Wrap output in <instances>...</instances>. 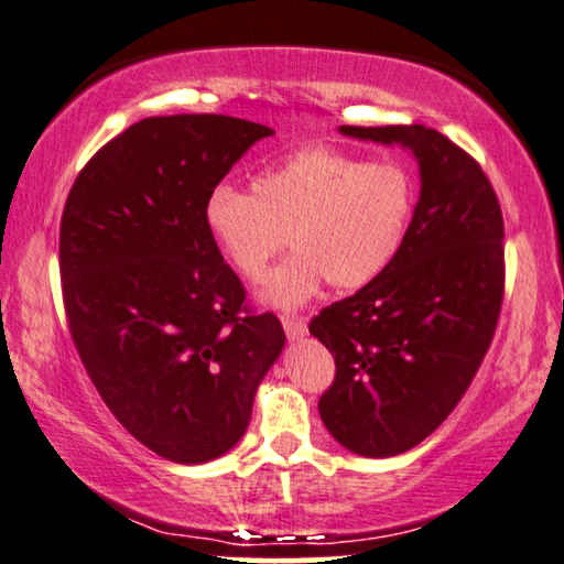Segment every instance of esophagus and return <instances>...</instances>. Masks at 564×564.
I'll return each mask as SVG.
<instances>
[{
    "instance_id": "34e87169",
    "label": "esophagus",
    "mask_w": 564,
    "mask_h": 564,
    "mask_svg": "<svg viewBox=\"0 0 564 564\" xmlns=\"http://www.w3.org/2000/svg\"><path fill=\"white\" fill-rule=\"evenodd\" d=\"M281 322H283V329H285V335H289V339H301L306 335V322L301 319V316L285 314Z\"/></svg>"
}]
</instances>
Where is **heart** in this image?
<instances>
[{"label":"heart","mask_w":564,"mask_h":564,"mask_svg":"<svg viewBox=\"0 0 564 564\" xmlns=\"http://www.w3.org/2000/svg\"><path fill=\"white\" fill-rule=\"evenodd\" d=\"M416 186L395 161L308 145L268 165L252 192L214 186L204 225L229 268L258 283L291 235L293 256L260 291L275 308H299L332 283L358 291L380 279L406 242Z\"/></svg>","instance_id":"obj_1"}]
</instances>
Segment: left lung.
I'll return each instance as SVG.
<instances>
[{
    "label": "left lung",
    "instance_id": "left-lung-1",
    "mask_svg": "<svg viewBox=\"0 0 564 564\" xmlns=\"http://www.w3.org/2000/svg\"><path fill=\"white\" fill-rule=\"evenodd\" d=\"M339 132L411 150L422 176L393 265L308 324L337 365L324 426L355 455L393 457L437 430L486 358L503 301V217L480 165L432 127Z\"/></svg>",
    "mask_w": 564,
    "mask_h": 564
}]
</instances>
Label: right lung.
<instances>
[{"instance_id":"obj_1","label":"right lung","mask_w":564,"mask_h":564,"mask_svg":"<svg viewBox=\"0 0 564 564\" xmlns=\"http://www.w3.org/2000/svg\"><path fill=\"white\" fill-rule=\"evenodd\" d=\"M271 127L225 115L148 117L78 173L61 219L70 337L134 440L199 465L248 430L285 335L245 312V289L204 225L206 196Z\"/></svg>"}]
</instances>
